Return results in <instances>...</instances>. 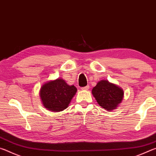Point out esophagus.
I'll return each mask as SVG.
<instances>
[{"mask_svg": "<svg viewBox=\"0 0 156 156\" xmlns=\"http://www.w3.org/2000/svg\"><path fill=\"white\" fill-rule=\"evenodd\" d=\"M89 89V85H87L85 87H81L82 90H88Z\"/></svg>", "mask_w": 156, "mask_h": 156, "instance_id": "1", "label": "esophagus"}]
</instances>
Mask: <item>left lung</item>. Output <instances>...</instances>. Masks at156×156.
I'll return each mask as SVG.
<instances>
[{"instance_id":"1","label":"left lung","mask_w":156,"mask_h":156,"mask_svg":"<svg viewBox=\"0 0 156 156\" xmlns=\"http://www.w3.org/2000/svg\"><path fill=\"white\" fill-rule=\"evenodd\" d=\"M95 98L100 107L107 111L115 109L123 99V91L108 80H100L92 89Z\"/></svg>"}]
</instances>
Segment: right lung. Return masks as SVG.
Returning <instances> with one entry per match:
<instances>
[{"label":"right lung","instance_id":"obj_1","mask_svg":"<svg viewBox=\"0 0 156 156\" xmlns=\"http://www.w3.org/2000/svg\"><path fill=\"white\" fill-rule=\"evenodd\" d=\"M77 91L74 86H69L64 80L48 82L43 84L40 96L44 107L53 112H61L68 107L72 98Z\"/></svg>","mask_w":156,"mask_h":156}]
</instances>
